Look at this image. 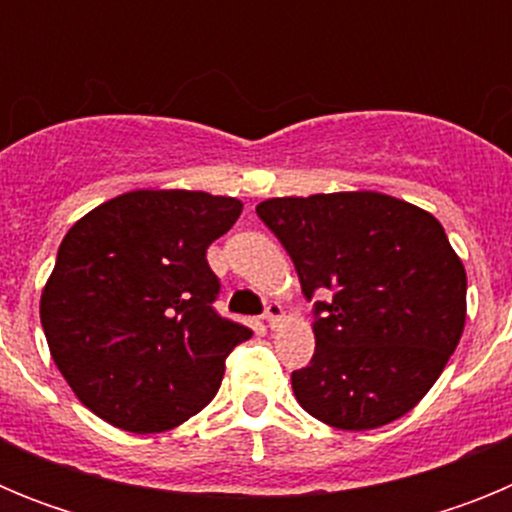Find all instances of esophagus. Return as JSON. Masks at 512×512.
Here are the masks:
<instances>
[{
    "mask_svg": "<svg viewBox=\"0 0 512 512\" xmlns=\"http://www.w3.org/2000/svg\"><path fill=\"white\" fill-rule=\"evenodd\" d=\"M282 318H284V307L279 305V302H269V305H266V312H264L266 325H269V328H277V325L282 323Z\"/></svg>",
    "mask_w": 512,
    "mask_h": 512,
    "instance_id": "esophagus-1",
    "label": "esophagus"
}]
</instances>
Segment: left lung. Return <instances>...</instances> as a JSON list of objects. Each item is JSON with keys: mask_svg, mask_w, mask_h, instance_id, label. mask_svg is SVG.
Returning <instances> with one entry per match:
<instances>
[{"mask_svg": "<svg viewBox=\"0 0 512 512\" xmlns=\"http://www.w3.org/2000/svg\"><path fill=\"white\" fill-rule=\"evenodd\" d=\"M315 302V354L292 372L325 425L372 431L418 405L467 323V271L431 212L382 192L271 197L256 205Z\"/></svg>", "mask_w": 512, "mask_h": 512, "instance_id": "8db88e82", "label": "left lung"}]
</instances>
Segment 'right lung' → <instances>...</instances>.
Returning <instances> with one entry per match:
<instances>
[{
    "instance_id": "add662e5",
    "label": "right lung",
    "mask_w": 512,
    "mask_h": 512,
    "mask_svg": "<svg viewBox=\"0 0 512 512\" xmlns=\"http://www.w3.org/2000/svg\"><path fill=\"white\" fill-rule=\"evenodd\" d=\"M243 202L189 189H133L63 235L40 295L58 372L115 428L164 433L217 395L225 359L251 338L212 310L205 253Z\"/></svg>"
}]
</instances>
